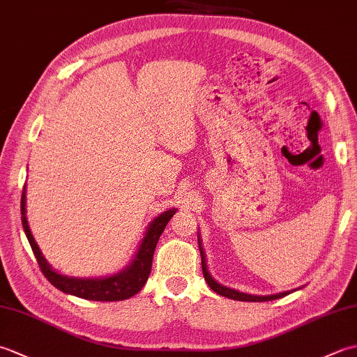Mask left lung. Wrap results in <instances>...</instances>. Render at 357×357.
Masks as SVG:
<instances>
[{
	"mask_svg": "<svg viewBox=\"0 0 357 357\" xmlns=\"http://www.w3.org/2000/svg\"><path fill=\"white\" fill-rule=\"evenodd\" d=\"M198 242H199V252H201V262H202V273H204V279L207 280L208 287L213 290L215 293L221 294V296H225V298H230V299H234V301H244V302H265V301H275V299H279V298H284V296L290 294L291 291H284V293H278V294H268V296H256V294H248V293H242V291H238L234 290V288H229L225 285H221L219 282H216V280L211 278L210 271L207 268V261H206V255H204V248L201 245V239L198 238Z\"/></svg>",
	"mask_w": 357,
	"mask_h": 357,
	"instance_id": "8db88e82",
	"label": "left lung"
}]
</instances>
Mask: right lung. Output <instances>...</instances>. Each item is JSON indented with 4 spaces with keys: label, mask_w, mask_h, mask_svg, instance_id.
I'll use <instances>...</instances> for the list:
<instances>
[{
    "label": "right lung",
    "mask_w": 357,
    "mask_h": 357,
    "mask_svg": "<svg viewBox=\"0 0 357 357\" xmlns=\"http://www.w3.org/2000/svg\"><path fill=\"white\" fill-rule=\"evenodd\" d=\"M176 213V208H170L164 213L155 218L147 227V231L144 234V239L139 244L138 252H136L133 261L127 265L124 270L115 273L112 276L104 278H73L66 276L53 270L45 261L40 247L35 242L32 233H30L27 218H26V185L22 188L21 195V221L22 229H24L29 244L32 247V252L36 257L38 265L43 271V275L47 278L49 282L56 287L67 294L78 296L82 299L89 301H102V302H113V301H124L132 298L133 294L141 291L144 284L147 282L151 261H153V253L156 244L161 236L165 225L169 224L172 216Z\"/></svg>",
    "instance_id": "add662e5"
}]
</instances>
